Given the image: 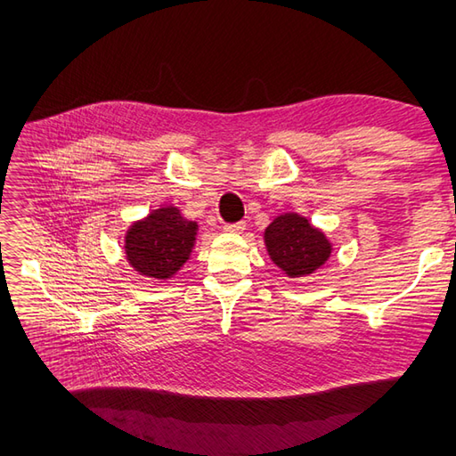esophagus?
<instances>
[{
	"label": "esophagus",
	"instance_id": "obj_1",
	"mask_svg": "<svg viewBox=\"0 0 456 456\" xmlns=\"http://www.w3.org/2000/svg\"><path fill=\"white\" fill-rule=\"evenodd\" d=\"M223 231H227V233H243L245 231V223L239 221V223H227Z\"/></svg>",
	"mask_w": 456,
	"mask_h": 456
}]
</instances>
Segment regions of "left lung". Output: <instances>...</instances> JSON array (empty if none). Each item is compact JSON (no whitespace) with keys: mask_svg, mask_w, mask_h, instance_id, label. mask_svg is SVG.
I'll return each mask as SVG.
<instances>
[{"mask_svg":"<svg viewBox=\"0 0 456 456\" xmlns=\"http://www.w3.org/2000/svg\"><path fill=\"white\" fill-rule=\"evenodd\" d=\"M265 245L273 263L288 278L314 274L331 256V243L322 229L299 213H282L265 229Z\"/></svg>","mask_w":456,"mask_h":456,"instance_id":"1","label":"left lung"}]
</instances>
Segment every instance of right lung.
Masks as SVG:
<instances>
[{"mask_svg":"<svg viewBox=\"0 0 456 456\" xmlns=\"http://www.w3.org/2000/svg\"><path fill=\"white\" fill-rule=\"evenodd\" d=\"M198 223L174 206H160L125 233V256L141 276L168 280L186 265L196 245Z\"/></svg>","mask_w":456,"mask_h":456,"instance_id":"obj_1","label":"right lung"}]
</instances>
